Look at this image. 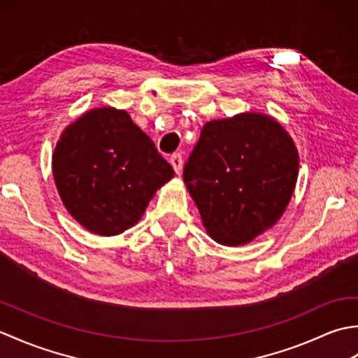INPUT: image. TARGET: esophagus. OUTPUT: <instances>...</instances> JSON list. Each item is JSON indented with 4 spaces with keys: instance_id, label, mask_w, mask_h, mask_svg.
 <instances>
[{
    "instance_id": "34e87169",
    "label": "esophagus",
    "mask_w": 358,
    "mask_h": 358,
    "mask_svg": "<svg viewBox=\"0 0 358 358\" xmlns=\"http://www.w3.org/2000/svg\"><path fill=\"white\" fill-rule=\"evenodd\" d=\"M169 162H171L172 167L175 169V172L181 173V169H183V157H181V154H173L171 157Z\"/></svg>"
}]
</instances>
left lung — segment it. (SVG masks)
I'll use <instances>...</instances> for the list:
<instances>
[{
  "mask_svg": "<svg viewBox=\"0 0 358 358\" xmlns=\"http://www.w3.org/2000/svg\"><path fill=\"white\" fill-rule=\"evenodd\" d=\"M296 175L291 136L252 112L204 124L183 171L204 227L226 246L246 245L278 222Z\"/></svg>",
  "mask_w": 358,
  "mask_h": 358,
  "instance_id": "1",
  "label": "left lung"
}]
</instances>
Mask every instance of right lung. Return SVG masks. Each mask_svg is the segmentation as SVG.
<instances>
[{
	"label": "right lung",
	"instance_id": "1",
	"mask_svg": "<svg viewBox=\"0 0 358 358\" xmlns=\"http://www.w3.org/2000/svg\"><path fill=\"white\" fill-rule=\"evenodd\" d=\"M53 178L69 214L87 231L118 235L173 177L172 166L124 110L85 113L66 129L52 157Z\"/></svg>",
	"mask_w": 358,
	"mask_h": 358
}]
</instances>
